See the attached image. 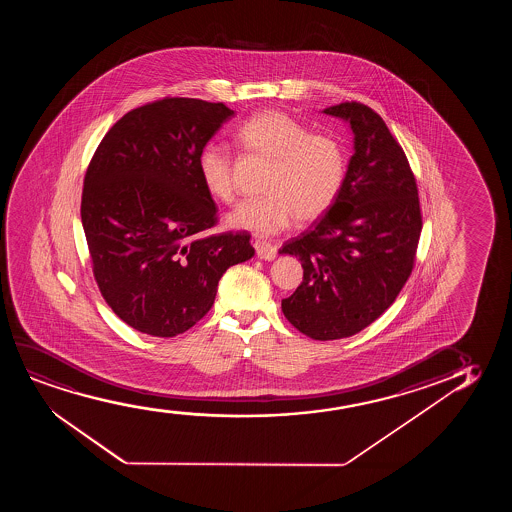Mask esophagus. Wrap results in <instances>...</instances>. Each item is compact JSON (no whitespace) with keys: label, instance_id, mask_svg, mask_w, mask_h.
I'll use <instances>...</instances> for the list:
<instances>
[{"label":"esophagus","instance_id":"esophagus-1","mask_svg":"<svg viewBox=\"0 0 512 512\" xmlns=\"http://www.w3.org/2000/svg\"><path fill=\"white\" fill-rule=\"evenodd\" d=\"M255 246V252H257V257L262 260H273L276 257V248H274L271 243H266V241H255L253 243Z\"/></svg>","mask_w":512,"mask_h":512}]
</instances>
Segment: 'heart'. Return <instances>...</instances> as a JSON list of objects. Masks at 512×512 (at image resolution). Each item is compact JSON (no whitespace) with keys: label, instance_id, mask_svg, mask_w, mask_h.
<instances>
[{"label":"heart","instance_id":"heart-1","mask_svg":"<svg viewBox=\"0 0 512 512\" xmlns=\"http://www.w3.org/2000/svg\"><path fill=\"white\" fill-rule=\"evenodd\" d=\"M236 141L250 154L271 161L264 196L238 204L227 215L234 229L271 236L295 218L311 222L334 206L343 190L348 157L341 141L311 131L304 122L281 110L253 113L236 131ZM197 173L204 189L220 203L234 199L231 154L208 143L197 155Z\"/></svg>","mask_w":512,"mask_h":512}]
</instances>
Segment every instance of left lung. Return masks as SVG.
<instances>
[{"label":"left lung","mask_w":512,"mask_h":512,"mask_svg":"<svg viewBox=\"0 0 512 512\" xmlns=\"http://www.w3.org/2000/svg\"><path fill=\"white\" fill-rule=\"evenodd\" d=\"M323 113L350 124L353 155L334 206L280 250L304 269L281 309L302 334L332 341L365 329L397 299L413 271L421 210L406 154L378 113L357 101Z\"/></svg>","instance_id":"left-lung-1"}]
</instances>
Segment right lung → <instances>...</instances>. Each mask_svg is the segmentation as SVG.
Instances as JSON below:
<instances>
[{
    "label": "right lung",
    "instance_id": "obj_1",
    "mask_svg": "<svg viewBox=\"0 0 512 512\" xmlns=\"http://www.w3.org/2000/svg\"><path fill=\"white\" fill-rule=\"evenodd\" d=\"M232 115L224 103L194 98L134 108L105 134L85 173L80 215L99 292L148 336L194 327L222 274L255 253L246 232L206 234L217 206L197 155Z\"/></svg>",
    "mask_w": 512,
    "mask_h": 512
}]
</instances>
